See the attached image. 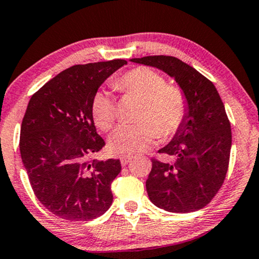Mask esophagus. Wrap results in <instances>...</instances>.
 Instances as JSON below:
<instances>
[{"label":"esophagus","instance_id":"34e87169","mask_svg":"<svg viewBox=\"0 0 259 259\" xmlns=\"http://www.w3.org/2000/svg\"><path fill=\"white\" fill-rule=\"evenodd\" d=\"M130 160H132V156H129V155H122V156H120V163H122V166L127 165V162H129Z\"/></svg>","mask_w":259,"mask_h":259}]
</instances>
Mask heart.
I'll return each mask as SVG.
<instances>
[{"label": "heart", "mask_w": 259, "mask_h": 259, "mask_svg": "<svg viewBox=\"0 0 259 259\" xmlns=\"http://www.w3.org/2000/svg\"><path fill=\"white\" fill-rule=\"evenodd\" d=\"M113 86L124 94L143 99L141 122L120 124L110 139L112 150L135 154L150 148L159 137L169 139L182 129L188 113V99L177 84L148 67H136L114 80ZM92 117L99 129L107 132L116 120V103L105 90L96 92L92 99Z\"/></svg>", "instance_id": "obj_1"}]
</instances>
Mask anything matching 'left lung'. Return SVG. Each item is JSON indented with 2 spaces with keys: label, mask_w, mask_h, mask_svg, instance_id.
<instances>
[{
  "label": "left lung",
  "mask_w": 259,
  "mask_h": 259,
  "mask_svg": "<svg viewBox=\"0 0 259 259\" xmlns=\"http://www.w3.org/2000/svg\"><path fill=\"white\" fill-rule=\"evenodd\" d=\"M132 62L158 68L175 77L188 99L182 129L159 154L173 161L152 158L146 182L149 199L171 212H191L208 204L224 184L230 163L231 123L210 80L172 56H146Z\"/></svg>",
  "instance_id": "left-lung-1"
}]
</instances>
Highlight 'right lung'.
<instances>
[{
  "instance_id": "obj_1",
  "label": "right lung",
  "mask_w": 259,
  "mask_h": 259,
  "mask_svg": "<svg viewBox=\"0 0 259 259\" xmlns=\"http://www.w3.org/2000/svg\"><path fill=\"white\" fill-rule=\"evenodd\" d=\"M124 60L77 64L56 75L29 99L20 132V153L39 202L61 219L90 221L112 204L118 159L98 161L105 146L92 117V99Z\"/></svg>"
}]
</instances>
